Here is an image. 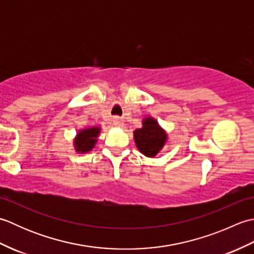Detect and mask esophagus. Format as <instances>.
<instances>
[{
	"label": "esophagus",
	"instance_id": "34e87169",
	"mask_svg": "<svg viewBox=\"0 0 254 254\" xmlns=\"http://www.w3.org/2000/svg\"><path fill=\"white\" fill-rule=\"evenodd\" d=\"M113 124H115V126H116L117 127H122L123 124H124L123 119L118 118V117L115 118V119H113Z\"/></svg>",
	"mask_w": 254,
	"mask_h": 254
}]
</instances>
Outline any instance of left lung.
Here are the masks:
<instances>
[{
  "label": "left lung",
  "instance_id": "8db88e82",
  "mask_svg": "<svg viewBox=\"0 0 254 254\" xmlns=\"http://www.w3.org/2000/svg\"><path fill=\"white\" fill-rule=\"evenodd\" d=\"M142 127L133 132L134 142L137 149L146 157H155L167 142V133L156 119L146 117L143 119Z\"/></svg>",
  "mask_w": 254,
  "mask_h": 254
}]
</instances>
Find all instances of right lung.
Returning <instances> with one entry per match:
<instances>
[{
	"label": "right lung",
	"instance_id": "right-lung-1",
	"mask_svg": "<svg viewBox=\"0 0 254 254\" xmlns=\"http://www.w3.org/2000/svg\"><path fill=\"white\" fill-rule=\"evenodd\" d=\"M100 132V127H91L79 130L73 141L75 150L80 154L90 152L95 147L97 143V137H98Z\"/></svg>",
	"mask_w": 254,
	"mask_h": 254
}]
</instances>
